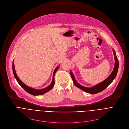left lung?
<instances>
[{"instance_id": "1", "label": "left lung", "mask_w": 129, "mask_h": 129, "mask_svg": "<svg viewBox=\"0 0 129 129\" xmlns=\"http://www.w3.org/2000/svg\"><path fill=\"white\" fill-rule=\"evenodd\" d=\"M113 53H114V58H115L114 68L113 69V71L111 73V75H110L106 80H105L103 82L95 85L93 87H89V88L85 87H84V86L81 85L77 82L74 76H73V73H72V72L70 71V75L71 76V78L73 80V83H74V84L76 85V86H77L79 88L82 89V90L86 92L90 93V94H96V93L100 92L103 91L104 89H105L114 80V79L115 78V77L117 75L118 69V65H119L118 60L116 56V53H115V50L114 49H113Z\"/></svg>"}]
</instances>
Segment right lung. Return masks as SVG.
Listing matches in <instances>:
<instances>
[{
  "label": "right lung",
  "mask_w": 129,
  "mask_h": 129,
  "mask_svg": "<svg viewBox=\"0 0 129 129\" xmlns=\"http://www.w3.org/2000/svg\"><path fill=\"white\" fill-rule=\"evenodd\" d=\"M12 66H13V73L14 77L15 78V79H16L17 82L18 83L20 86L24 89L27 92H28V93L33 95H42L45 93H46L47 92L49 91V90H50L51 89L53 88V87H54V75L56 72H57V70L58 69L59 67H56V68L54 69L53 73V77H52V82L50 84V85L49 86H48V87L42 89H36L31 87H29L27 86H26V85H25L19 79V78L18 77L16 71H15V67H14V60L13 61V64H12Z\"/></svg>",
  "instance_id": "add662e5"
}]
</instances>
